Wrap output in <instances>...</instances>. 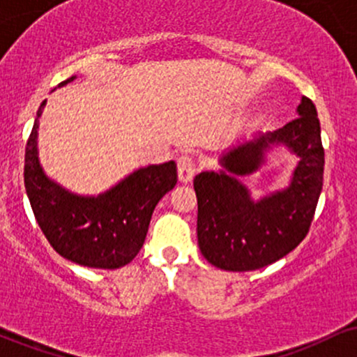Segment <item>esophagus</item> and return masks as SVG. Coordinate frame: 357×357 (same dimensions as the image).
<instances>
[{
    "mask_svg": "<svg viewBox=\"0 0 357 357\" xmlns=\"http://www.w3.org/2000/svg\"><path fill=\"white\" fill-rule=\"evenodd\" d=\"M178 173L183 183H190L196 173V161L190 154H181L178 158Z\"/></svg>",
    "mask_w": 357,
    "mask_h": 357,
    "instance_id": "1",
    "label": "esophagus"
}]
</instances>
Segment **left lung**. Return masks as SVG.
I'll use <instances>...</instances> for the list:
<instances>
[{"label":"left lung","mask_w":357,"mask_h":357,"mask_svg":"<svg viewBox=\"0 0 357 357\" xmlns=\"http://www.w3.org/2000/svg\"><path fill=\"white\" fill-rule=\"evenodd\" d=\"M298 117L241 144L221 158L225 169L195 178L198 245L215 267L230 272L264 268L284 258L305 238L322 191L324 147L314 102L302 97ZM289 145L301 161L285 192L253 204L235 175L252 172L270 144Z\"/></svg>","instance_id":"left-lung-1"}]
</instances>
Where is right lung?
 Masks as SVG:
<instances>
[{
	"mask_svg": "<svg viewBox=\"0 0 357 357\" xmlns=\"http://www.w3.org/2000/svg\"><path fill=\"white\" fill-rule=\"evenodd\" d=\"M45 102L24 149V188L35 218L53 250L67 260L90 268L124 267L142 248L155 204L178 183L176 162L142 167L97 198L72 195L45 176L36 158Z\"/></svg>",
	"mask_w": 357,
	"mask_h": 357,
	"instance_id": "1",
	"label": "right lung"
}]
</instances>
